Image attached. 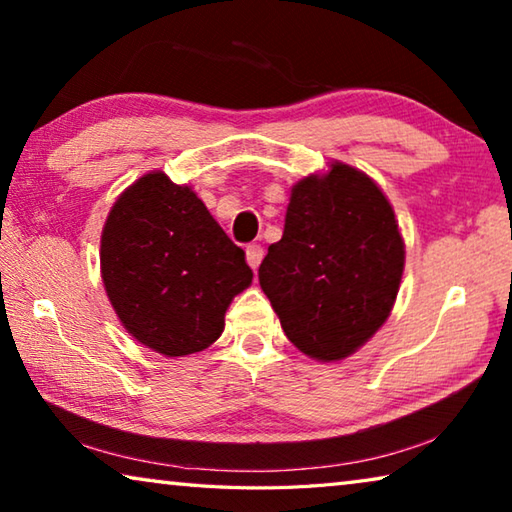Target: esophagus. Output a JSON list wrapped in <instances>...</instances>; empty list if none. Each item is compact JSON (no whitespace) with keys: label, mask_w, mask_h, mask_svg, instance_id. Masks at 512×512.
Wrapping results in <instances>:
<instances>
[{"label":"esophagus","mask_w":512,"mask_h":512,"mask_svg":"<svg viewBox=\"0 0 512 512\" xmlns=\"http://www.w3.org/2000/svg\"><path fill=\"white\" fill-rule=\"evenodd\" d=\"M246 259H248L250 268H253V271H257V266L262 264V259H264V248L259 246V244H250L246 248Z\"/></svg>","instance_id":"obj_1"}]
</instances>
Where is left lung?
I'll list each match as a JSON object with an SVG mask.
<instances>
[{"label": "left lung", "instance_id": "1", "mask_svg": "<svg viewBox=\"0 0 512 512\" xmlns=\"http://www.w3.org/2000/svg\"><path fill=\"white\" fill-rule=\"evenodd\" d=\"M393 205L368 173L329 162L291 187L284 235L259 284L284 334L316 361H341L391 316L404 273Z\"/></svg>", "mask_w": 512, "mask_h": 512}]
</instances>
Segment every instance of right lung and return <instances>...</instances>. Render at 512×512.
Returning a JSON list of instances; mask_svg holds the SVG:
<instances>
[{"instance_id": "1", "label": "right lung", "mask_w": 512, "mask_h": 512, "mask_svg": "<svg viewBox=\"0 0 512 512\" xmlns=\"http://www.w3.org/2000/svg\"><path fill=\"white\" fill-rule=\"evenodd\" d=\"M101 280L119 323L164 357L219 339L232 298L250 287L246 253L189 185L164 171L137 178L101 232Z\"/></svg>"}]
</instances>
